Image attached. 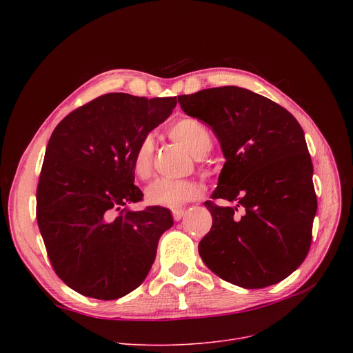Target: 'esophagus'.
<instances>
[{
	"instance_id": "1",
	"label": "esophagus",
	"mask_w": 353,
	"mask_h": 353,
	"mask_svg": "<svg viewBox=\"0 0 353 353\" xmlns=\"http://www.w3.org/2000/svg\"><path fill=\"white\" fill-rule=\"evenodd\" d=\"M184 213H186V210H183V209H177V210H173V219L176 220V221H179L183 216H184Z\"/></svg>"
}]
</instances>
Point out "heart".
<instances>
[{"label":"heart","mask_w":353,"mask_h":353,"mask_svg":"<svg viewBox=\"0 0 353 353\" xmlns=\"http://www.w3.org/2000/svg\"><path fill=\"white\" fill-rule=\"evenodd\" d=\"M173 140L184 145L192 156L200 159L212 148V139L208 128L194 119H181L170 128ZM154 143L150 136L143 137L132 153V169L140 179H148L153 172ZM200 189L192 180L157 179L145 189L147 203L152 206L179 209L197 199Z\"/></svg>","instance_id":"b5f03b06"}]
</instances>
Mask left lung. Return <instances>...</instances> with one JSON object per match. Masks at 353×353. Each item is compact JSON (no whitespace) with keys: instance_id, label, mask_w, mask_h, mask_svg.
I'll use <instances>...</instances> for the list:
<instances>
[{"instance_id":"obj_1","label":"left lung","mask_w":353,"mask_h":353,"mask_svg":"<svg viewBox=\"0 0 353 353\" xmlns=\"http://www.w3.org/2000/svg\"><path fill=\"white\" fill-rule=\"evenodd\" d=\"M177 99L184 113L212 127L226 159L212 199L235 203L205 201L213 225L199 243L201 261L245 289L286 279L309 252L318 209L301 124L282 105L234 85Z\"/></svg>"}]
</instances>
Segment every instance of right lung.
<instances>
[{"mask_svg":"<svg viewBox=\"0 0 353 353\" xmlns=\"http://www.w3.org/2000/svg\"><path fill=\"white\" fill-rule=\"evenodd\" d=\"M176 104V97L110 92L54 128L37 188V223L54 272L72 290L113 301L150 272L173 217L159 206L127 209L143 199L132 153Z\"/></svg>","mask_w":353,"mask_h":353,"instance_id":"add662e5","label":"right lung"}]
</instances>
